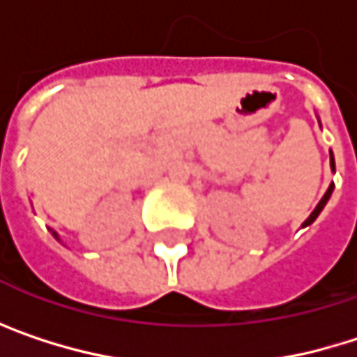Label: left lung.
I'll return each mask as SVG.
<instances>
[{"mask_svg":"<svg viewBox=\"0 0 357 357\" xmlns=\"http://www.w3.org/2000/svg\"><path fill=\"white\" fill-rule=\"evenodd\" d=\"M331 169H333V172H335V161H333V155H331ZM333 188H335V185H333V183H331V185H328V190H326V192H324V196H322V198H321V202H319V204H317V208H314V211H312V215H310V217H308V219H306V221H304V227H306V225H310V223H314V221H317V217H319V215H321V211H322V208H324V204H326V202H328V198H331V194H333Z\"/></svg>","mask_w":357,"mask_h":357,"instance_id":"left-lung-1","label":"left lung"}]
</instances>
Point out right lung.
I'll list each match as a JSON object with an SVG mask.
<instances>
[{
	"label": "right lung",
	"instance_id": "obj_1",
	"mask_svg": "<svg viewBox=\"0 0 357 357\" xmlns=\"http://www.w3.org/2000/svg\"><path fill=\"white\" fill-rule=\"evenodd\" d=\"M53 236H55V238H57V234H55V231H53ZM57 240H59V238H57Z\"/></svg>",
	"mask_w": 357,
	"mask_h": 357
}]
</instances>
